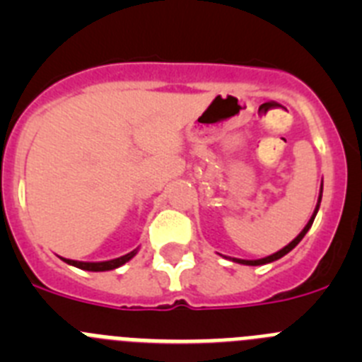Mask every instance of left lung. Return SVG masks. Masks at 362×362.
<instances>
[{
    "instance_id": "left-lung-1",
    "label": "left lung",
    "mask_w": 362,
    "mask_h": 362,
    "mask_svg": "<svg viewBox=\"0 0 362 362\" xmlns=\"http://www.w3.org/2000/svg\"><path fill=\"white\" fill-rule=\"evenodd\" d=\"M321 192H322V190H321ZM321 197H322V194H321V196H319V203H321ZM319 203H317V206H315V212H313L312 219L308 221V225H306L305 228H303V232H300L299 235H297V238L293 239L292 243H290V245L284 246L283 250L276 252V254H274V255H268V257H264V259H255V261H246V259H233V261H235V263H241V264H250V267H259V264H267V263H272V261H277V259H281V257H283V255L288 254L290 250H293V248H296V246L299 245L300 239L305 238L306 232H308L310 226H312L313 219H315V214H317V210H319Z\"/></svg>"
}]
</instances>
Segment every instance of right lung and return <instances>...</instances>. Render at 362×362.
Instances as JSON below:
<instances>
[{"mask_svg":"<svg viewBox=\"0 0 362 362\" xmlns=\"http://www.w3.org/2000/svg\"><path fill=\"white\" fill-rule=\"evenodd\" d=\"M137 250L130 252V254L123 255V257H117V259H112V261H103V263H83V261H72V259H63L65 263L72 264V267L76 268H81V270H88V272H105V270H114V268L121 267V264H124L127 261H130V259L136 255Z\"/></svg>","mask_w":362,"mask_h":362,"instance_id":"1","label":"right lung"}]
</instances>
